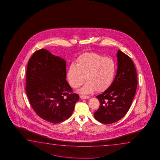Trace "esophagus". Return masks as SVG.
<instances>
[{
	"label": "esophagus",
	"instance_id": "34e87169",
	"mask_svg": "<svg viewBox=\"0 0 160 160\" xmlns=\"http://www.w3.org/2000/svg\"><path fill=\"white\" fill-rule=\"evenodd\" d=\"M80 98L81 99H87V98H89V96H84V95H81L80 96Z\"/></svg>",
	"mask_w": 160,
	"mask_h": 160
}]
</instances>
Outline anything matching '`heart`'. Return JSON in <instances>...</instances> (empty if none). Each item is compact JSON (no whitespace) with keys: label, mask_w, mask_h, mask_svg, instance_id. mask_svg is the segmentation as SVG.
Returning a JSON list of instances; mask_svg holds the SVG:
<instances>
[{"label":"heart","mask_w":160,"mask_h":160,"mask_svg":"<svg viewBox=\"0 0 160 160\" xmlns=\"http://www.w3.org/2000/svg\"><path fill=\"white\" fill-rule=\"evenodd\" d=\"M117 66L114 60L101 55L88 53L82 55L68 68L67 77L69 84L77 88L87 82L80 92L90 93L96 89L102 91L108 88L114 81Z\"/></svg>","instance_id":"heart-1"}]
</instances>
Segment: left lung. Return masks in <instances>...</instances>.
<instances>
[{"instance_id": "obj_1", "label": "left lung", "mask_w": 160, "mask_h": 160, "mask_svg": "<svg viewBox=\"0 0 160 160\" xmlns=\"http://www.w3.org/2000/svg\"><path fill=\"white\" fill-rule=\"evenodd\" d=\"M118 69L114 81L108 88L98 95L100 107L95 119L105 124L119 121L129 110L136 94L137 74L133 61L123 52L117 53Z\"/></svg>"}]
</instances>
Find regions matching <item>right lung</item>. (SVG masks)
<instances>
[{
  "label": "right lung",
  "mask_w": 160,
  "mask_h": 160,
  "mask_svg": "<svg viewBox=\"0 0 160 160\" xmlns=\"http://www.w3.org/2000/svg\"><path fill=\"white\" fill-rule=\"evenodd\" d=\"M66 64L44 49L36 51L27 64L26 91L30 104L38 117L53 124L71 117L79 100L66 80Z\"/></svg>",
  "instance_id": "obj_1"
}]
</instances>
